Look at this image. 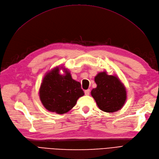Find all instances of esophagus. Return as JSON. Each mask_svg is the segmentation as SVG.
Instances as JSON below:
<instances>
[{"label": "esophagus", "mask_w": 159, "mask_h": 159, "mask_svg": "<svg viewBox=\"0 0 159 159\" xmlns=\"http://www.w3.org/2000/svg\"><path fill=\"white\" fill-rule=\"evenodd\" d=\"M84 92H85V95H89L90 93V89H86V90H85Z\"/></svg>", "instance_id": "obj_1"}]
</instances>
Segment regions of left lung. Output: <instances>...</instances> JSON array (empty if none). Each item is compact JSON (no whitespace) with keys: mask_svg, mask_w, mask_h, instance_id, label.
Wrapping results in <instances>:
<instances>
[{"mask_svg":"<svg viewBox=\"0 0 159 159\" xmlns=\"http://www.w3.org/2000/svg\"><path fill=\"white\" fill-rule=\"evenodd\" d=\"M97 87L91 91L98 107L107 113L121 109L127 99V91L117 75H108L106 71L99 72L95 77Z\"/></svg>","mask_w":159,"mask_h":159,"instance_id":"8db88e82","label":"left lung"}]
</instances>
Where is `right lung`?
<instances>
[{"instance_id": "add662e5", "label": "right lung", "mask_w": 159, "mask_h": 159, "mask_svg": "<svg viewBox=\"0 0 159 159\" xmlns=\"http://www.w3.org/2000/svg\"><path fill=\"white\" fill-rule=\"evenodd\" d=\"M61 69L65 71L64 75L59 74ZM84 95L81 84L72 79L70 72L63 67H56L47 72L39 89L40 99L44 107L57 114L68 112Z\"/></svg>"}]
</instances>
